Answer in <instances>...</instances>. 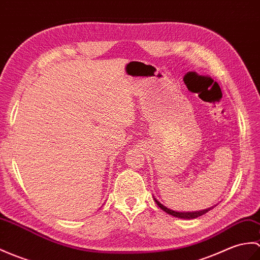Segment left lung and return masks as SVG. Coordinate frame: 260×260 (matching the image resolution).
Listing matches in <instances>:
<instances>
[{
	"mask_svg": "<svg viewBox=\"0 0 260 260\" xmlns=\"http://www.w3.org/2000/svg\"><path fill=\"white\" fill-rule=\"evenodd\" d=\"M154 201H155L156 204L158 205V207H159L160 209L164 210L165 213L170 214V215H172V216H174V217H176V218H180V219H194V218H197V217L208 213L210 209H213L215 206H217V205H215V206L208 207V208H206V209H202V210H195V212H177V210H173V209L167 208L166 206H164V205L160 204L156 198H154Z\"/></svg>",
	"mask_w": 260,
	"mask_h": 260,
	"instance_id": "obj_1",
	"label": "left lung"
}]
</instances>
